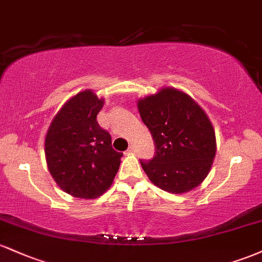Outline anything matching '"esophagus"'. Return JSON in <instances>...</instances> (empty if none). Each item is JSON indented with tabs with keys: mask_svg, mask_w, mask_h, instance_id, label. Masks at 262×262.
<instances>
[{
	"mask_svg": "<svg viewBox=\"0 0 262 262\" xmlns=\"http://www.w3.org/2000/svg\"><path fill=\"white\" fill-rule=\"evenodd\" d=\"M127 152H128V154H133V152H135V146L134 145L129 146L128 150H127Z\"/></svg>",
	"mask_w": 262,
	"mask_h": 262,
	"instance_id": "obj_1",
	"label": "esophagus"
}]
</instances>
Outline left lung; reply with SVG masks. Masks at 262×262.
<instances>
[{"mask_svg": "<svg viewBox=\"0 0 262 262\" xmlns=\"http://www.w3.org/2000/svg\"><path fill=\"white\" fill-rule=\"evenodd\" d=\"M138 108L155 144L154 158L140 160L150 181L171 193L197 187L215 156V134L207 114L175 89L140 100Z\"/></svg>", "mask_w": 262, "mask_h": 262, "instance_id": "obj_1", "label": "left lung"}]
</instances>
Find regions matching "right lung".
I'll return each instance as SVG.
<instances>
[{
    "instance_id": "right-lung-1",
    "label": "right lung",
    "mask_w": 262,
    "mask_h": 262,
    "mask_svg": "<svg viewBox=\"0 0 262 262\" xmlns=\"http://www.w3.org/2000/svg\"><path fill=\"white\" fill-rule=\"evenodd\" d=\"M103 103L90 90L77 93L59 111L45 138L50 173L74 197L101 196L121 165L123 152L112 148L111 134L97 122Z\"/></svg>"
}]
</instances>
